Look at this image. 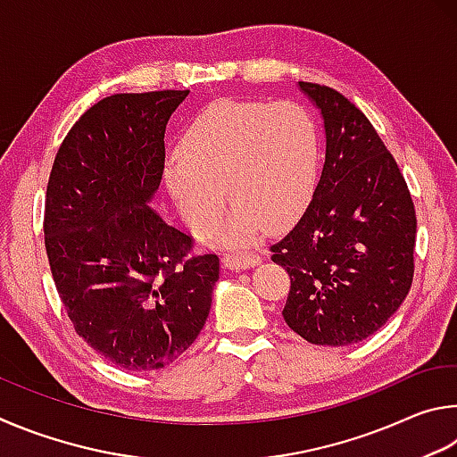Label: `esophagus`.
I'll use <instances>...</instances> for the list:
<instances>
[{
    "mask_svg": "<svg viewBox=\"0 0 457 457\" xmlns=\"http://www.w3.org/2000/svg\"><path fill=\"white\" fill-rule=\"evenodd\" d=\"M222 262L227 269L241 270V269H251L254 265H259L261 257L257 253H228L227 257L222 259Z\"/></svg>",
    "mask_w": 457,
    "mask_h": 457,
    "instance_id": "1",
    "label": "esophagus"
}]
</instances>
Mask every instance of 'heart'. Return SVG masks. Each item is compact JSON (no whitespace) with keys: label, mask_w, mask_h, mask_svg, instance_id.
Returning <instances> with one entry per match:
<instances>
[{"label":"heart","mask_w":457,"mask_h":457,"mask_svg":"<svg viewBox=\"0 0 457 457\" xmlns=\"http://www.w3.org/2000/svg\"><path fill=\"white\" fill-rule=\"evenodd\" d=\"M321 140L299 102L220 100L184 130L164 182L184 222L196 233L214 227L224 190L235 206L222 238L245 243L265 227H283L313 195Z\"/></svg>","instance_id":"obj_1"}]
</instances>
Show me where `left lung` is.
<instances>
[{"label":"left lung","mask_w":457,"mask_h":457,"mask_svg":"<svg viewBox=\"0 0 457 457\" xmlns=\"http://www.w3.org/2000/svg\"><path fill=\"white\" fill-rule=\"evenodd\" d=\"M325 120V164L301 220L270 246L291 277L283 317L313 345L370 337L413 281L415 206L373 124L329 86L299 82Z\"/></svg>","instance_id":"obj_1"}]
</instances>
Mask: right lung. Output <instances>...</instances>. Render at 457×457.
<instances>
[{"instance_id":"1","label":"right lung","mask_w":457,"mask_h":457,"mask_svg":"<svg viewBox=\"0 0 457 457\" xmlns=\"http://www.w3.org/2000/svg\"><path fill=\"white\" fill-rule=\"evenodd\" d=\"M188 90L114 94L60 144L47 180L44 241L76 333L122 370H162L211 311L219 257L148 206L164 172V130Z\"/></svg>"}]
</instances>
